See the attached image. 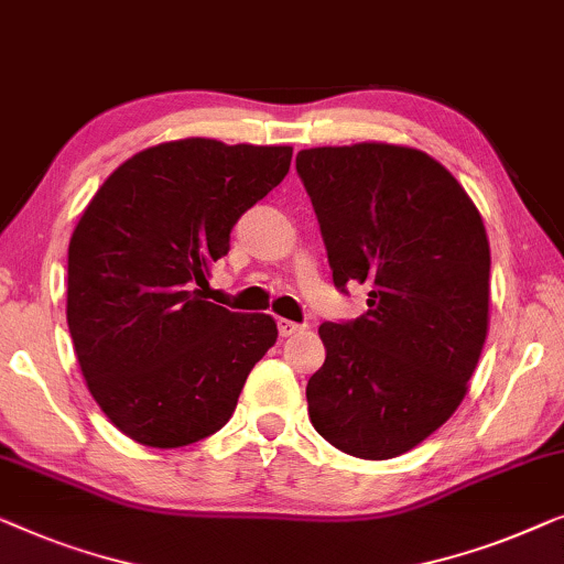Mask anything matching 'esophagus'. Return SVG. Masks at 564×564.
Instances as JSON below:
<instances>
[{
	"label": "esophagus",
	"mask_w": 564,
	"mask_h": 564,
	"mask_svg": "<svg viewBox=\"0 0 564 564\" xmlns=\"http://www.w3.org/2000/svg\"><path fill=\"white\" fill-rule=\"evenodd\" d=\"M279 332H281V337H293V335H299V332H304V324H296L291 319H279Z\"/></svg>",
	"instance_id": "obj_1"
}]
</instances>
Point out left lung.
<instances>
[{
	"label": "left lung",
	"mask_w": 564,
	"mask_h": 564,
	"mask_svg": "<svg viewBox=\"0 0 564 564\" xmlns=\"http://www.w3.org/2000/svg\"><path fill=\"white\" fill-rule=\"evenodd\" d=\"M332 281L368 285V312L322 324L308 378L314 430L362 459L414 449L455 414L488 337L490 248L478 206L424 150L393 142L308 148Z\"/></svg>",
	"instance_id": "obj_1"
}]
</instances>
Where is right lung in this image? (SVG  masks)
Here are the masks:
<instances>
[{"label":"right lung","mask_w":564,"mask_h":564,"mask_svg":"<svg viewBox=\"0 0 564 564\" xmlns=\"http://www.w3.org/2000/svg\"><path fill=\"white\" fill-rule=\"evenodd\" d=\"M291 145L161 142L112 171L70 235L66 319L86 388L155 449L221 430L275 345L268 314L204 296L229 229L289 173Z\"/></svg>","instance_id":"obj_1"}]
</instances>
